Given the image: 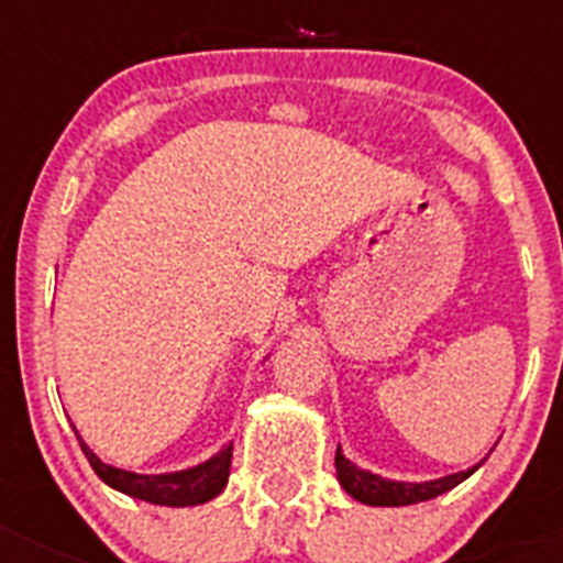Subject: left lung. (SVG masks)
I'll list each match as a JSON object with an SVG mask.
<instances>
[{
  "instance_id": "1",
  "label": "left lung",
  "mask_w": 563,
  "mask_h": 563,
  "mask_svg": "<svg viewBox=\"0 0 563 563\" xmlns=\"http://www.w3.org/2000/svg\"><path fill=\"white\" fill-rule=\"evenodd\" d=\"M479 465L482 463H476L471 465V468L457 471V474L441 476V479H430V482H395V479H384V476L378 474H371V471L351 463V460L340 452V446H338V455H334V468H338L340 485L345 487V493H349L351 498L367 504V507H408V504L430 501V498L441 496V493L452 490V487H457L460 482L468 479Z\"/></svg>"
}]
</instances>
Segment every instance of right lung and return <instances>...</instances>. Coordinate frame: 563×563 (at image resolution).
Instances as JSON below:
<instances>
[{
    "label": "right lung",
    "instance_id": "right-lung-1",
    "mask_svg": "<svg viewBox=\"0 0 563 563\" xmlns=\"http://www.w3.org/2000/svg\"><path fill=\"white\" fill-rule=\"evenodd\" d=\"M78 444H81L84 455H87L95 474L108 487L124 493V496L139 498V501L157 504V507H196V504H207L214 496H220L223 487L229 485L231 450H234V444H229L218 455L203 460V463L185 471H172V474H135V471H124L117 468V465L103 463V460L84 444L81 435H78Z\"/></svg>",
    "mask_w": 563,
    "mask_h": 563
}]
</instances>
